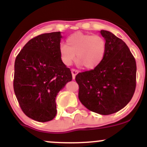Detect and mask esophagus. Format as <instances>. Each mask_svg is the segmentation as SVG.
I'll use <instances>...</instances> for the list:
<instances>
[{"label":"esophagus","mask_w":147,"mask_h":147,"mask_svg":"<svg viewBox=\"0 0 147 147\" xmlns=\"http://www.w3.org/2000/svg\"><path fill=\"white\" fill-rule=\"evenodd\" d=\"M72 72V79H75V76L79 73V70H76V69H73L72 68L71 70Z\"/></svg>","instance_id":"1"}]
</instances>
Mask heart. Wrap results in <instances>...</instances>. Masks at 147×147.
<instances>
[{
	"label": "heart",
	"instance_id": "obj_1",
	"mask_svg": "<svg viewBox=\"0 0 147 147\" xmlns=\"http://www.w3.org/2000/svg\"><path fill=\"white\" fill-rule=\"evenodd\" d=\"M106 52V42L99 35L83 32L72 34L66 39V45H59L61 61L66 65L75 60L86 69H94L102 62Z\"/></svg>",
	"mask_w": 147,
	"mask_h": 147
}]
</instances>
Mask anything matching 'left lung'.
<instances>
[{
    "mask_svg": "<svg viewBox=\"0 0 147 147\" xmlns=\"http://www.w3.org/2000/svg\"><path fill=\"white\" fill-rule=\"evenodd\" d=\"M106 42L102 62L93 70L75 77L78 97L86 109L101 115H111L131 101L136 87V62L121 38L101 30Z\"/></svg>",
    "mask_w": 147,
    "mask_h": 147,
    "instance_id": "obj_1",
    "label": "left lung"
}]
</instances>
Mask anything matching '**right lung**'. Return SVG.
<instances>
[{
  "mask_svg": "<svg viewBox=\"0 0 147 147\" xmlns=\"http://www.w3.org/2000/svg\"><path fill=\"white\" fill-rule=\"evenodd\" d=\"M60 32L30 39L16 56L13 86L23 112L34 120L45 122L57 114V93L72 80L70 68L61 59Z\"/></svg>",
  "mask_w": 147,
  "mask_h": 147,
  "instance_id": "obj_1",
  "label": "right lung"
}]
</instances>
